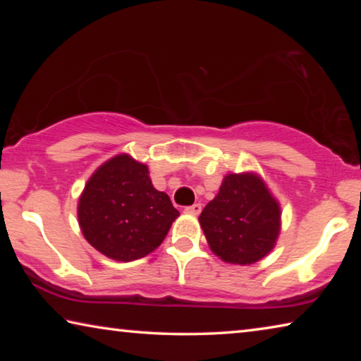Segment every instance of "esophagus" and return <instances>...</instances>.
Instances as JSON below:
<instances>
[{
    "instance_id": "1",
    "label": "esophagus",
    "mask_w": 361,
    "mask_h": 361,
    "mask_svg": "<svg viewBox=\"0 0 361 361\" xmlns=\"http://www.w3.org/2000/svg\"><path fill=\"white\" fill-rule=\"evenodd\" d=\"M186 213H191V215H199L200 212H202V205L200 204H194V205H189L185 209Z\"/></svg>"
}]
</instances>
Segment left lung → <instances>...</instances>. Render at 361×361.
<instances>
[{"label":"left lung","mask_w":361,"mask_h":361,"mask_svg":"<svg viewBox=\"0 0 361 361\" xmlns=\"http://www.w3.org/2000/svg\"><path fill=\"white\" fill-rule=\"evenodd\" d=\"M212 252L232 264H253L280 232V207L253 173H231L199 216Z\"/></svg>","instance_id":"obj_1"}]
</instances>
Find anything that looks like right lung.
<instances>
[{"label": "right lung", "instance_id": "add662e5", "mask_svg": "<svg viewBox=\"0 0 361 361\" xmlns=\"http://www.w3.org/2000/svg\"><path fill=\"white\" fill-rule=\"evenodd\" d=\"M178 215L169 195L152 186L148 167L127 154L97 169L78 205L85 240L108 258L124 262L161 245Z\"/></svg>", "mask_w": 361, "mask_h": 361}]
</instances>
